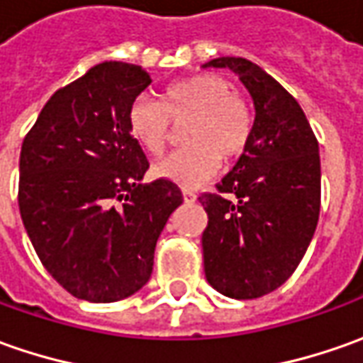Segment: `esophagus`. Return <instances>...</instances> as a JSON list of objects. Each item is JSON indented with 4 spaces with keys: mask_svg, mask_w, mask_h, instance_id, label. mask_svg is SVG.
<instances>
[{
    "mask_svg": "<svg viewBox=\"0 0 363 363\" xmlns=\"http://www.w3.org/2000/svg\"><path fill=\"white\" fill-rule=\"evenodd\" d=\"M182 199H184V203H194L196 201V194L193 191H189V189H184L182 191Z\"/></svg>",
    "mask_w": 363,
    "mask_h": 363,
    "instance_id": "esophagus-1",
    "label": "esophagus"
}]
</instances>
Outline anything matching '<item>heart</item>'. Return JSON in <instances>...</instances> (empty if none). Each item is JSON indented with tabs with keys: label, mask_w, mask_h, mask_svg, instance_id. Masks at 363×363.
<instances>
[{
	"label": "heart",
	"mask_w": 363,
	"mask_h": 363,
	"mask_svg": "<svg viewBox=\"0 0 363 363\" xmlns=\"http://www.w3.org/2000/svg\"><path fill=\"white\" fill-rule=\"evenodd\" d=\"M189 122L177 150L155 164L152 172L181 186L193 189L211 181L223 160L245 152L253 116L241 96L217 74H194L169 84L158 102L136 98L128 108L126 124L132 138L148 155H160L169 143L172 124Z\"/></svg>",
	"instance_id": "obj_1"
}]
</instances>
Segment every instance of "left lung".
Instances as JSON below:
<instances>
[{"mask_svg":"<svg viewBox=\"0 0 363 363\" xmlns=\"http://www.w3.org/2000/svg\"><path fill=\"white\" fill-rule=\"evenodd\" d=\"M249 90L255 120L249 144L205 206L206 281L233 299L281 287L306 255L318 227L321 167L318 138L301 106L265 69L245 57H217Z\"/></svg>","mask_w":363,"mask_h":363,"instance_id":"1","label":"left lung"}]
</instances>
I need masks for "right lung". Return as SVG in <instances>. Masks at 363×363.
I'll return each mask as SVG.
<instances>
[{"label": "right lung", "instance_id": "add662e5", "mask_svg": "<svg viewBox=\"0 0 363 363\" xmlns=\"http://www.w3.org/2000/svg\"><path fill=\"white\" fill-rule=\"evenodd\" d=\"M148 72L102 62L48 100L19 155V213L48 273L68 294L112 303L150 279L181 189L140 184L148 160L126 114Z\"/></svg>", "mask_w": 363, "mask_h": 363}]
</instances>
